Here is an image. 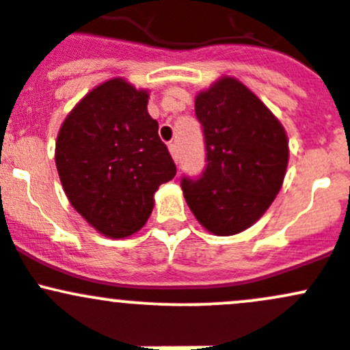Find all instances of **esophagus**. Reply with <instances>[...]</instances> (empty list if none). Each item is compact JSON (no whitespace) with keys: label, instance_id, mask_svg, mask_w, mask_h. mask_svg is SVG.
<instances>
[{"label":"esophagus","instance_id":"esophagus-1","mask_svg":"<svg viewBox=\"0 0 350 350\" xmlns=\"http://www.w3.org/2000/svg\"><path fill=\"white\" fill-rule=\"evenodd\" d=\"M169 152H171L172 159H174L176 162L179 161V150H178V146H176V144H169Z\"/></svg>","mask_w":350,"mask_h":350}]
</instances>
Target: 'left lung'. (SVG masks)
<instances>
[{
  "label": "left lung",
  "mask_w": 350,
  "mask_h": 350,
  "mask_svg": "<svg viewBox=\"0 0 350 350\" xmlns=\"http://www.w3.org/2000/svg\"><path fill=\"white\" fill-rule=\"evenodd\" d=\"M195 111L208 164L196 181L183 179L186 203L211 234H241L266 213L283 186L288 135L259 96L232 76L201 90Z\"/></svg>",
  "instance_id": "obj_1"
}]
</instances>
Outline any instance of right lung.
<instances>
[{
  "instance_id": "obj_1",
  "label": "right lung",
  "mask_w": 350,
  "mask_h": 350,
  "mask_svg": "<svg viewBox=\"0 0 350 350\" xmlns=\"http://www.w3.org/2000/svg\"><path fill=\"white\" fill-rule=\"evenodd\" d=\"M147 103L149 91L113 77L93 88L59 129L55 165L67 200L105 237L139 232L159 186L176 176Z\"/></svg>"
}]
</instances>
